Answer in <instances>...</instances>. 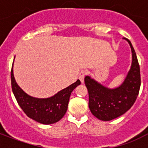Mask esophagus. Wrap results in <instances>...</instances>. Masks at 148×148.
Instances as JSON below:
<instances>
[{"label":"esophagus","mask_w":148,"mask_h":148,"mask_svg":"<svg viewBox=\"0 0 148 148\" xmlns=\"http://www.w3.org/2000/svg\"><path fill=\"white\" fill-rule=\"evenodd\" d=\"M86 74H87L86 71H85V70H82V71H80L79 75H78V78L80 79L82 83H83L84 82V77H85V76L86 75Z\"/></svg>","instance_id":"34e87169"}]
</instances>
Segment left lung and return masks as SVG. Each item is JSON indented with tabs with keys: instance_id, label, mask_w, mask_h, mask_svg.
<instances>
[{
	"instance_id": "left-lung-1",
	"label": "left lung",
	"mask_w": 148,
	"mask_h": 148,
	"mask_svg": "<svg viewBox=\"0 0 148 148\" xmlns=\"http://www.w3.org/2000/svg\"><path fill=\"white\" fill-rule=\"evenodd\" d=\"M132 53V66L121 86L108 89L89 76L85 77V85L89 93V107L92 114L101 121H109L120 116L130 109L139 94L141 84L140 65L130 40Z\"/></svg>"
}]
</instances>
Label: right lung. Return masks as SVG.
<instances>
[{
    "instance_id": "obj_1",
    "label": "right lung",
    "mask_w": 148,
    "mask_h": 148,
    "mask_svg": "<svg viewBox=\"0 0 148 148\" xmlns=\"http://www.w3.org/2000/svg\"><path fill=\"white\" fill-rule=\"evenodd\" d=\"M12 68L13 66H12L11 70L12 90L24 113L34 121L43 124H54L60 121L66 112L71 93L80 85V80H77L76 82L51 97L36 98L27 95L18 86L14 78Z\"/></svg>"
}]
</instances>
